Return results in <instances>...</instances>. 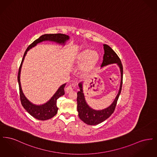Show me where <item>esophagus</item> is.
<instances>
[{
  "instance_id": "obj_1",
  "label": "esophagus",
  "mask_w": 157,
  "mask_h": 157,
  "mask_svg": "<svg viewBox=\"0 0 157 157\" xmlns=\"http://www.w3.org/2000/svg\"><path fill=\"white\" fill-rule=\"evenodd\" d=\"M73 90V88H72V85H69L67 88H66V92L68 94L69 92H71V91Z\"/></svg>"
}]
</instances>
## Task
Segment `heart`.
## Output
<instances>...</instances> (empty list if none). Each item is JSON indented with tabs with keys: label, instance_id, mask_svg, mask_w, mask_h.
<instances>
[{
	"label": "heart",
	"instance_id": "heart-1",
	"mask_svg": "<svg viewBox=\"0 0 157 157\" xmlns=\"http://www.w3.org/2000/svg\"><path fill=\"white\" fill-rule=\"evenodd\" d=\"M100 59L99 54L93 49H87L78 54L75 60V63L78 65H82L81 72L82 74L89 73L97 65Z\"/></svg>",
	"mask_w": 157,
	"mask_h": 157
}]
</instances>
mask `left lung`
Returning <instances> with one entry per match:
<instances>
[{
  "instance_id": "1",
  "label": "left lung",
  "mask_w": 157,
  "mask_h": 157,
  "mask_svg": "<svg viewBox=\"0 0 157 157\" xmlns=\"http://www.w3.org/2000/svg\"><path fill=\"white\" fill-rule=\"evenodd\" d=\"M104 54L103 56V61L101 67H104L108 65L113 63H116L118 66L121 72L120 89L114 101L108 107L101 110H96L90 107L85 100L83 90V82H80L78 84L80 89V90L78 91V92L77 93V110L78 112V115L79 118L83 122L90 125H95L99 124L108 119L112 115L113 112H114L122 90L123 67L121 61L117 54L113 51V50L110 46L104 44Z\"/></svg>"
}]
</instances>
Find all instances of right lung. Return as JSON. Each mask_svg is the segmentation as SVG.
Wrapping results in <instances>:
<instances>
[{
    "label": "right lung",
    "mask_w": 157,
    "mask_h": 157,
    "mask_svg": "<svg viewBox=\"0 0 157 157\" xmlns=\"http://www.w3.org/2000/svg\"><path fill=\"white\" fill-rule=\"evenodd\" d=\"M69 36L65 34L62 33H56V34H44L35 40L32 44H31L26 49L25 52L23 57L22 62L21 63L20 67L19 69L18 75H17V81L19 83V93H20V98L21 104L25 109L30 114L31 116L35 118L40 121L51 119L58 112V108L57 106L56 102L57 99L61 96L65 94L64 88L67 83L62 85L56 92L54 94L52 98L45 104L42 105H36L33 104L29 101L27 98L25 97L22 90V86L21 84V68L22 67L23 62L25 59V57L28 51L30 49L36 46L37 44L45 41H49L55 42L58 44L65 46L67 40L69 39Z\"/></svg>",
    "instance_id": "obj_1"
}]
</instances>
